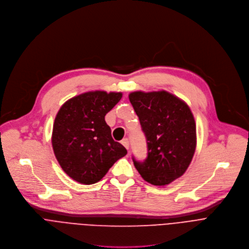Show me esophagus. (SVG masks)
I'll list each match as a JSON object with an SVG mask.
<instances>
[{"label": "esophagus", "mask_w": 249, "mask_h": 249, "mask_svg": "<svg viewBox=\"0 0 249 249\" xmlns=\"http://www.w3.org/2000/svg\"><path fill=\"white\" fill-rule=\"evenodd\" d=\"M122 144L128 150V148H129V142H128V139H126V138H124V139H123L122 140Z\"/></svg>", "instance_id": "34e87169"}]
</instances>
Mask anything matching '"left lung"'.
Here are the masks:
<instances>
[{"label":"left lung","mask_w":249,"mask_h":249,"mask_svg":"<svg viewBox=\"0 0 249 249\" xmlns=\"http://www.w3.org/2000/svg\"><path fill=\"white\" fill-rule=\"evenodd\" d=\"M147 142V158L133 164L144 180L157 186L171 183L187 170L196 148V125L185 102L165 91L128 95Z\"/></svg>","instance_id":"obj_1"}]
</instances>
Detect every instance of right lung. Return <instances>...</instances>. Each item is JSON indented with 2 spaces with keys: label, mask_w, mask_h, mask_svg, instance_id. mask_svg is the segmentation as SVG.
Masks as SVG:
<instances>
[{
  "label": "right lung",
  "mask_w": 249,
  "mask_h": 249,
  "mask_svg": "<svg viewBox=\"0 0 249 249\" xmlns=\"http://www.w3.org/2000/svg\"><path fill=\"white\" fill-rule=\"evenodd\" d=\"M122 97V92L89 91L70 99L59 110L53 126V150L64 172L75 181L96 183L126 155L105 122L106 114Z\"/></svg>",
  "instance_id": "right-lung-1"
}]
</instances>
